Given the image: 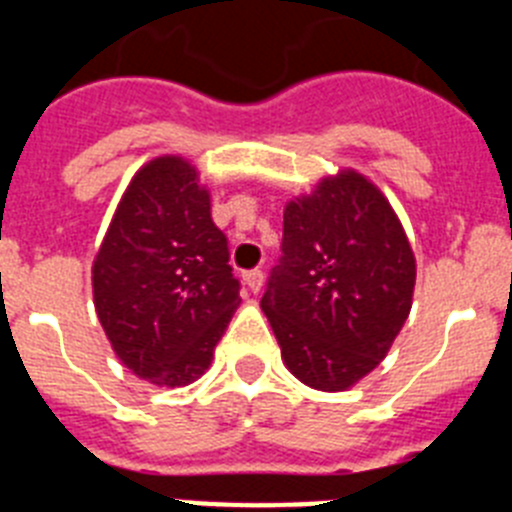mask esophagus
<instances>
[{
	"instance_id": "esophagus-1",
	"label": "esophagus",
	"mask_w": 512,
	"mask_h": 512,
	"mask_svg": "<svg viewBox=\"0 0 512 512\" xmlns=\"http://www.w3.org/2000/svg\"><path fill=\"white\" fill-rule=\"evenodd\" d=\"M243 282H246V287L251 289V292H259L261 287H264V271L261 269H251L243 274Z\"/></svg>"
}]
</instances>
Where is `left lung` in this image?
I'll use <instances>...</instances> for the list:
<instances>
[{
	"instance_id": "left-lung-1",
	"label": "left lung",
	"mask_w": 512,
	"mask_h": 512,
	"mask_svg": "<svg viewBox=\"0 0 512 512\" xmlns=\"http://www.w3.org/2000/svg\"><path fill=\"white\" fill-rule=\"evenodd\" d=\"M415 256L366 176H325L284 207L282 259L261 297L287 369L343 392L387 356L413 307Z\"/></svg>"
}]
</instances>
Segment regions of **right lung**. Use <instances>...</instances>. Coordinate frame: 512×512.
<instances>
[{
  "label": "right lung",
  "mask_w": 512,
  "mask_h": 512,
  "mask_svg": "<svg viewBox=\"0 0 512 512\" xmlns=\"http://www.w3.org/2000/svg\"><path fill=\"white\" fill-rule=\"evenodd\" d=\"M210 192L182 156L148 161L128 184L92 266L94 307L117 359L156 387L205 374L238 279Z\"/></svg>",
  "instance_id": "add662e5"
}]
</instances>
